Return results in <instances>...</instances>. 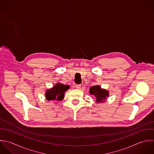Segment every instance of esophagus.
Instances as JSON below:
<instances>
[{
    "mask_svg": "<svg viewBox=\"0 0 154 154\" xmlns=\"http://www.w3.org/2000/svg\"><path fill=\"white\" fill-rule=\"evenodd\" d=\"M75 88L78 89H80L81 88V85H75Z\"/></svg>",
    "mask_w": 154,
    "mask_h": 154,
    "instance_id": "34e87169",
    "label": "esophagus"
}]
</instances>
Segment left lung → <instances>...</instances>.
<instances>
[{"label": "left lung", "mask_w": 154, "mask_h": 154, "mask_svg": "<svg viewBox=\"0 0 154 154\" xmlns=\"http://www.w3.org/2000/svg\"><path fill=\"white\" fill-rule=\"evenodd\" d=\"M89 93L91 95H93L96 98V101L97 103L105 102L106 98L109 96V92L106 89L101 88L100 86H93L90 88Z\"/></svg>", "instance_id": "obj_1"}]
</instances>
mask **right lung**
Wrapping results in <instances>:
<instances>
[{
    "label": "right lung",
    "instance_id": "obj_1",
    "mask_svg": "<svg viewBox=\"0 0 154 154\" xmlns=\"http://www.w3.org/2000/svg\"><path fill=\"white\" fill-rule=\"evenodd\" d=\"M68 89H69V85H65L63 84L58 83L56 84L52 88L46 91V99L48 101H62L64 98L65 92Z\"/></svg>",
    "mask_w": 154,
    "mask_h": 154
}]
</instances>
